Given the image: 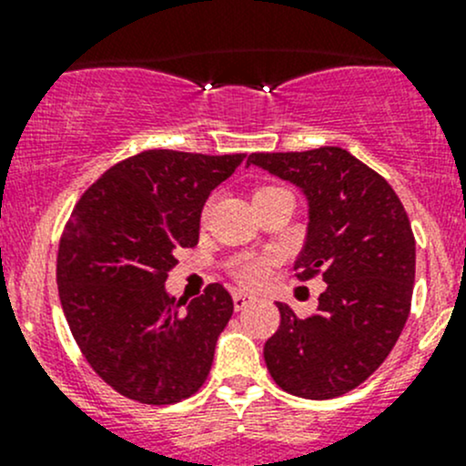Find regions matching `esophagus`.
Listing matches in <instances>:
<instances>
[{
	"mask_svg": "<svg viewBox=\"0 0 466 466\" xmlns=\"http://www.w3.org/2000/svg\"><path fill=\"white\" fill-rule=\"evenodd\" d=\"M232 299H234V309H237V311H243V309L252 302V295L243 293V290H234Z\"/></svg>",
	"mask_w": 466,
	"mask_h": 466,
	"instance_id": "34e87169",
	"label": "esophagus"
}]
</instances>
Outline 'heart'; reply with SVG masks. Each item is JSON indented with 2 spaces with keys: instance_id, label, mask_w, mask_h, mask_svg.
<instances>
[{
  "instance_id": "b5f03b06",
  "label": "heart",
  "mask_w": 466,
  "mask_h": 466,
  "mask_svg": "<svg viewBox=\"0 0 466 466\" xmlns=\"http://www.w3.org/2000/svg\"><path fill=\"white\" fill-rule=\"evenodd\" d=\"M263 189H272V187H263ZM259 189V191H263ZM207 214V209H205ZM232 275L237 277L238 284L243 286H261L268 277V261L259 259V257H248V259L238 261L234 266Z\"/></svg>"
}]
</instances>
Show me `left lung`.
Wrapping results in <instances>:
<instances>
[{
	"label": "left lung",
	"mask_w": 466,
	"mask_h": 466,
	"mask_svg": "<svg viewBox=\"0 0 466 466\" xmlns=\"http://www.w3.org/2000/svg\"><path fill=\"white\" fill-rule=\"evenodd\" d=\"M293 182L309 200L298 279L320 275L318 311L298 318L277 302L279 329L263 347L286 392L333 399L359 388L406 327L415 284V237L401 200L377 171L338 146L252 153L248 167Z\"/></svg>",
	"instance_id": "obj_1"
}]
</instances>
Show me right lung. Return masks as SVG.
I'll return each mask as SVG.
<instances>
[{
    "mask_svg": "<svg viewBox=\"0 0 466 466\" xmlns=\"http://www.w3.org/2000/svg\"><path fill=\"white\" fill-rule=\"evenodd\" d=\"M243 157L144 150L107 168L65 225L63 313L89 368L133 401L177 403L209 374L232 295L209 284L182 311L164 281L177 250L198 243L205 200Z\"/></svg>",
    "mask_w": 466,
    "mask_h": 466,
    "instance_id": "add662e5",
    "label": "right lung"
}]
</instances>
